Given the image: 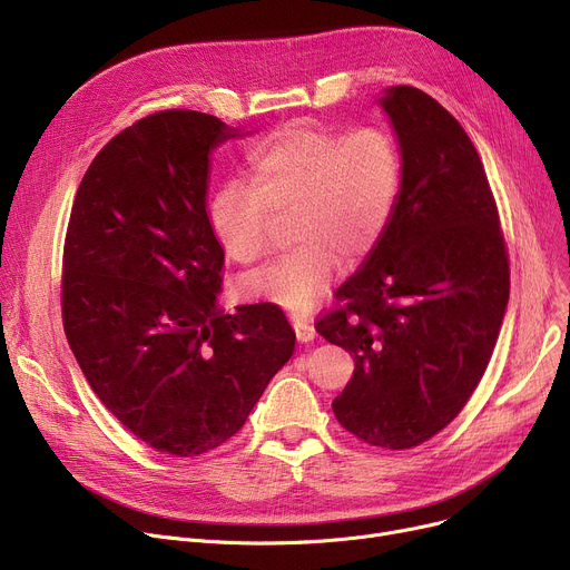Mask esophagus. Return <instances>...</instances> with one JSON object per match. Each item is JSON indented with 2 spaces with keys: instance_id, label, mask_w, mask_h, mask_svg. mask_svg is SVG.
<instances>
[{
  "instance_id": "obj_1",
  "label": "esophagus",
  "mask_w": 570,
  "mask_h": 570,
  "mask_svg": "<svg viewBox=\"0 0 570 570\" xmlns=\"http://www.w3.org/2000/svg\"><path fill=\"white\" fill-rule=\"evenodd\" d=\"M291 321H293V327H295V337L301 340V342H312L316 337L312 318H307V316H293Z\"/></svg>"
}]
</instances>
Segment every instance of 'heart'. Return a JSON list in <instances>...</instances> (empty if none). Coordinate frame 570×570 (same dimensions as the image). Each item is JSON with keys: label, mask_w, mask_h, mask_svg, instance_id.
<instances>
[{"label": "heart", "mask_w": 570, "mask_h": 570, "mask_svg": "<svg viewBox=\"0 0 570 570\" xmlns=\"http://www.w3.org/2000/svg\"><path fill=\"white\" fill-rule=\"evenodd\" d=\"M249 187L226 179L207 203V219L226 254L252 263L267 252V213L301 205L293 252L247 275V295L307 314L331 288L340 254L363 258L391 226L402 189V157L385 131L346 134L288 125L252 149Z\"/></svg>", "instance_id": "heart-1"}]
</instances>
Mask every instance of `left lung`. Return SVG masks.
Returning a JSON list of instances; mask_svg holds the SVG:
<instances>
[{"label":"left lung","mask_w":570,"mask_h":570,"mask_svg":"<svg viewBox=\"0 0 570 570\" xmlns=\"http://www.w3.org/2000/svg\"><path fill=\"white\" fill-rule=\"evenodd\" d=\"M402 155L391 226L337 288L316 333L353 355L333 411L370 445L404 451L464 409L494 351L511 269L481 157L421 89H383Z\"/></svg>","instance_id":"1"}]
</instances>
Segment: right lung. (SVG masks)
Listing matches in <instances>:
<instances>
[{"label":"right lung","mask_w":570,"mask_h":570,"mask_svg":"<svg viewBox=\"0 0 570 570\" xmlns=\"http://www.w3.org/2000/svg\"><path fill=\"white\" fill-rule=\"evenodd\" d=\"M237 136L196 110L138 119L89 164L67 228L62 316L76 361L119 423L175 458L243 428L295 346L277 305L226 314L217 301L209 155Z\"/></svg>","instance_id":"right-lung-1"}]
</instances>
